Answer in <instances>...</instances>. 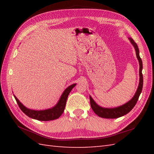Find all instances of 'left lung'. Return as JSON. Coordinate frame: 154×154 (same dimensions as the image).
I'll return each mask as SVG.
<instances>
[{
	"label": "left lung",
	"mask_w": 154,
	"mask_h": 154,
	"mask_svg": "<svg viewBox=\"0 0 154 154\" xmlns=\"http://www.w3.org/2000/svg\"><path fill=\"white\" fill-rule=\"evenodd\" d=\"M129 40L135 48L136 56L140 63V83L138 89H137L135 95L133 97L131 100L128 101L127 103L124 104V105L114 108V109H106V108L100 107V106L97 105L96 103L92 99V97H90V104L91 108H92L94 112L100 117L104 118V119H116V118H119L124 115H126V114L128 113L130 111H131V110L134 107L137 101H138L139 99L140 94L142 93L143 87V75L142 73L143 68L142 61L139 55V49L138 45L136 44V42L131 38H129Z\"/></svg>",
	"instance_id": "obj_1"
}]
</instances>
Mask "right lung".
Masks as SVG:
<instances>
[{"label":"right lung","instance_id":"obj_1","mask_svg":"<svg viewBox=\"0 0 154 154\" xmlns=\"http://www.w3.org/2000/svg\"><path fill=\"white\" fill-rule=\"evenodd\" d=\"M76 84H73L72 85L67 87L66 89L64 91V92L62 94V95L59 100L58 103L54 107L50 109L44 110H34L27 109L23 104L20 102L18 99L15 96L14 98L18 103V105L20 109L24 112L25 114L29 117L41 121H49L57 119L62 114L65 110V104H66V101L69 94L71 92V89L75 86Z\"/></svg>","mask_w":154,"mask_h":154}]
</instances>
